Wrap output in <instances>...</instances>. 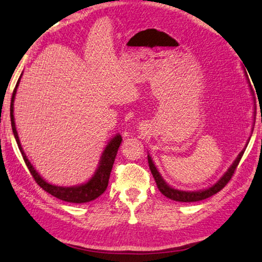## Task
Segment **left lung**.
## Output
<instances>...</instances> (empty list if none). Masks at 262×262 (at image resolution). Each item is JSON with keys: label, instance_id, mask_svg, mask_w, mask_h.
Returning <instances> with one entry per match:
<instances>
[{"label": "left lung", "instance_id": "obj_1", "mask_svg": "<svg viewBox=\"0 0 262 262\" xmlns=\"http://www.w3.org/2000/svg\"><path fill=\"white\" fill-rule=\"evenodd\" d=\"M250 89H251V91H252L251 84H250ZM246 147H247V144H246ZM246 147L242 150L241 154H239L238 156H237V158L234 159V162L232 163V165L228 168V171L225 172V173L221 177L220 180L217 181L216 184L212 185L211 187H208L206 189H201V190H194V192H188V190L176 189L173 187H171L170 185H167L165 183V180L162 178V176L158 172L157 167L155 166V164L152 162L151 157H150V155H148V163H149L150 171H151V173H152L154 178H155V181H156V184H157V187H158L159 190H161V193L163 195H165L166 198L171 199V200H174V201H178V202H196V201L205 200V199L210 198L214 194L219 193L220 190L229 183L230 179L232 178L234 171H236V168L238 166L239 162H241V159L243 157L244 151H245Z\"/></svg>", "mask_w": 262, "mask_h": 262}]
</instances>
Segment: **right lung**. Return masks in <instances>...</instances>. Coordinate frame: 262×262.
Segmentation results:
<instances>
[{
  "instance_id": "1",
  "label": "right lung",
  "mask_w": 262,
  "mask_h": 262,
  "mask_svg": "<svg viewBox=\"0 0 262 262\" xmlns=\"http://www.w3.org/2000/svg\"><path fill=\"white\" fill-rule=\"evenodd\" d=\"M21 77V75H20ZM20 77L18 78V82L16 84V88L14 92H12V98H11V104H10V119H11V127H12V133H14V136L16 139L17 144H18V148L21 152V156L24 158V162L28 166L30 173L32 174L34 180L37 181V184L40 186L42 189H45L47 193H50L53 196L60 199L62 201L66 202H72V203H85L94 201L95 199L100 196L103 194L106 188H107L108 185V179L111 171H112L113 164L115 156H117V152L120 147L122 137L120 134H117L113 139H111L110 142L106 145L103 154H101L100 161L98 163V167L95 171L94 176L89 179L85 184L78 185V186H70V187H62V186H55L42 178V177L35 171L32 164L26 157V155L21 147L18 133L16 130V125H15V117H14V101H15V96L17 88L19 85Z\"/></svg>"
}]
</instances>
